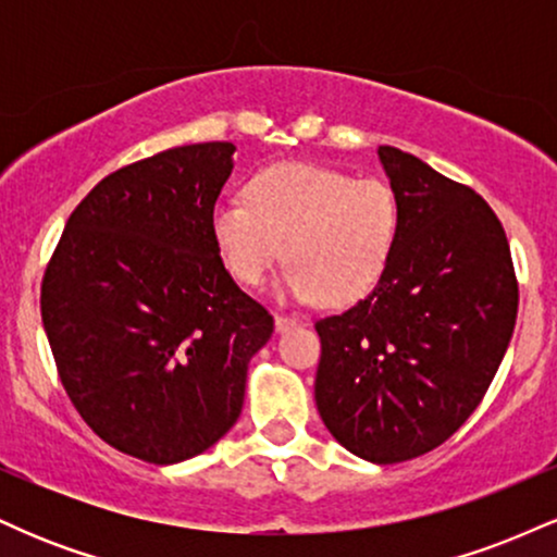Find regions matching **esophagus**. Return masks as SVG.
Listing matches in <instances>:
<instances>
[{
  "instance_id": "34e87169",
  "label": "esophagus",
  "mask_w": 557,
  "mask_h": 557,
  "mask_svg": "<svg viewBox=\"0 0 557 557\" xmlns=\"http://www.w3.org/2000/svg\"><path fill=\"white\" fill-rule=\"evenodd\" d=\"M298 319L296 317H287V314H274V327H277V332H287L293 327H298Z\"/></svg>"
}]
</instances>
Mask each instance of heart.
Here are the masks:
<instances>
[{"instance_id": "obj_1", "label": "heart", "mask_w": 557, "mask_h": 557, "mask_svg": "<svg viewBox=\"0 0 557 557\" xmlns=\"http://www.w3.org/2000/svg\"><path fill=\"white\" fill-rule=\"evenodd\" d=\"M246 201L212 209V238L240 285L257 287L283 257L287 296L341 306L367 296L387 270L400 235V201L382 177L309 162L253 172Z\"/></svg>"}]
</instances>
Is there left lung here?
Returning a JSON list of instances; mask_svg holds the SVG:
<instances>
[{
    "mask_svg": "<svg viewBox=\"0 0 557 557\" xmlns=\"http://www.w3.org/2000/svg\"><path fill=\"white\" fill-rule=\"evenodd\" d=\"M400 235L367 298L317 319L314 398L343 447L400 463L443 445L474 413L519 314L505 230L469 185L380 146Z\"/></svg>",
    "mask_w": 557,
    "mask_h": 557,
    "instance_id": "1",
    "label": "left lung"
}]
</instances>
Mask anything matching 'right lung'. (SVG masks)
<instances>
[{
	"label": "right lung",
	"instance_id": "1",
	"mask_svg": "<svg viewBox=\"0 0 557 557\" xmlns=\"http://www.w3.org/2000/svg\"><path fill=\"white\" fill-rule=\"evenodd\" d=\"M233 151L227 140L177 146L107 175L70 214L41 280L67 398L107 445L146 463L225 437L248 361L274 330L209 225Z\"/></svg>",
	"mask_w": 557,
	"mask_h": 557
}]
</instances>
